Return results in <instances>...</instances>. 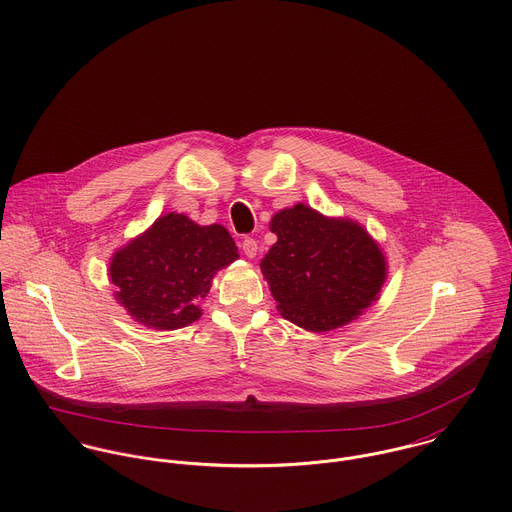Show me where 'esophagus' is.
I'll list each match as a JSON object with an SVG mask.
<instances>
[{
	"instance_id": "1",
	"label": "esophagus",
	"mask_w": 512,
	"mask_h": 512,
	"mask_svg": "<svg viewBox=\"0 0 512 512\" xmlns=\"http://www.w3.org/2000/svg\"><path fill=\"white\" fill-rule=\"evenodd\" d=\"M242 250H244V254H246L248 258H256V254H258V242H256L254 238H244V240H242Z\"/></svg>"
}]
</instances>
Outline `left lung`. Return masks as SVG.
<instances>
[{
	"mask_svg": "<svg viewBox=\"0 0 512 512\" xmlns=\"http://www.w3.org/2000/svg\"><path fill=\"white\" fill-rule=\"evenodd\" d=\"M276 244L260 270L282 317L313 333L333 331L378 301L388 264L378 242L353 219H333L297 203L270 220Z\"/></svg>",
	"mask_w": 512,
	"mask_h": 512,
	"instance_id": "1",
	"label": "left lung"
}]
</instances>
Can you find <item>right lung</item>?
Returning a JSON list of instances; mask_svg holds the SVG:
<instances>
[{
	"label": "right lung",
	"instance_id": "right-lung-1",
	"mask_svg": "<svg viewBox=\"0 0 512 512\" xmlns=\"http://www.w3.org/2000/svg\"><path fill=\"white\" fill-rule=\"evenodd\" d=\"M234 260L238 248L222 224L201 226L167 213L114 252L108 276L116 301L138 323L175 331L203 315L199 299Z\"/></svg>",
	"mask_w": 512,
	"mask_h": 512
}]
</instances>
